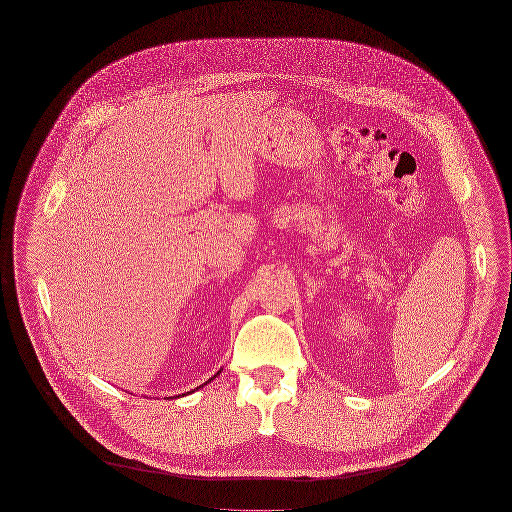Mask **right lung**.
<instances>
[{
	"label": "right lung",
	"mask_w": 512,
	"mask_h": 512,
	"mask_svg": "<svg viewBox=\"0 0 512 512\" xmlns=\"http://www.w3.org/2000/svg\"><path fill=\"white\" fill-rule=\"evenodd\" d=\"M219 372H221V370H219ZM219 372H217V374H215V376H213V378H211V380H215V378H217V376H219ZM211 380H209V382H211ZM199 388H201V386H199ZM199 388H197V390H199ZM187 394H189V392H187Z\"/></svg>",
	"instance_id": "1"
}]
</instances>
